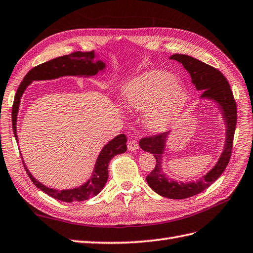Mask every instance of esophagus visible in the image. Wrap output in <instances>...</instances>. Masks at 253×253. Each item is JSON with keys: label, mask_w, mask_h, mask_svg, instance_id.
Instances as JSON below:
<instances>
[{"label": "esophagus", "mask_w": 253, "mask_h": 253, "mask_svg": "<svg viewBox=\"0 0 253 253\" xmlns=\"http://www.w3.org/2000/svg\"><path fill=\"white\" fill-rule=\"evenodd\" d=\"M127 149L130 151H135L138 149V143L135 139H131V141L127 143Z\"/></svg>", "instance_id": "obj_1"}]
</instances>
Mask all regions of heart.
I'll use <instances>...</instances> for the list:
<instances>
[{"mask_svg":"<svg viewBox=\"0 0 253 253\" xmlns=\"http://www.w3.org/2000/svg\"><path fill=\"white\" fill-rule=\"evenodd\" d=\"M174 80L170 72L148 71L134 78L123 92L128 108L146 111L145 123L151 131L169 127L186 102V88Z\"/></svg>","mask_w":253,"mask_h":253,"instance_id":"heart-1","label":"heart"}]
</instances>
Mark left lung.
<instances>
[{"instance_id":"8db88e82","label":"left lung","mask_w":253,"mask_h":253,"mask_svg":"<svg viewBox=\"0 0 253 253\" xmlns=\"http://www.w3.org/2000/svg\"><path fill=\"white\" fill-rule=\"evenodd\" d=\"M170 59L181 63L184 68L189 72L196 88L198 91H204L201 94V98L212 99L218 104L224 120L226 122V141L220 159L212 170L196 183L175 182L173 179L168 178L162 171V154H164L167 137L169 133L156 134V135L144 137L139 141L141 148L147 153L153 154L156 159L154 170L146 177L149 187L162 197L170 199H185L204 192L220 177L227 167L229 160H231L234 134L237 123V106L229 83L220 70L194 57H190L188 55L174 54Z\"/></svg>"}]
</instances>
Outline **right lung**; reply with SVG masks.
<instances>
[{
	"label": "right lung",
	"mask_w": 253,
	"mask_h": 253,
	"mask_svg": "<svg viewBox=\"0 0 253 253\" xmlns=\"http://www.w3.org/2000/svg\"><path fill=\"white\" fill-rule=\"evenodd\" d=\"M94 59V50H91V52H74L69 55L60 56V57L48 60L46 63H43L35 67V68H32L28 72L15 94L12 109V125L16 141H18L16 131L17 115H18L20 98L22 96V94H24L26 87L29 85L32 81L37 80H52L64 76H95L98 71L105 69V63L100 60L95 61ZM126 136L125 134H120V135H118L114 139H111L107 145H105L103 147L102 151H100L98 155L96 164H95L91 178L83 185H81L80 187L65 190H57L44 186L43 184L37 181V179L32 176V174L28 171L24 161H22V164H24L25 170L28 175H29L32 183L35 184L38 188H40L42 192L47 194L50 197H53L55 199L65 201V203H72V201L87 200L94 197V196H96L100 190L104 188L105 184L108 179L109 161L114 158L116 155L126 153Z\"/></svg>",
	"instance_id": "obj_1"
}]
</instances>
